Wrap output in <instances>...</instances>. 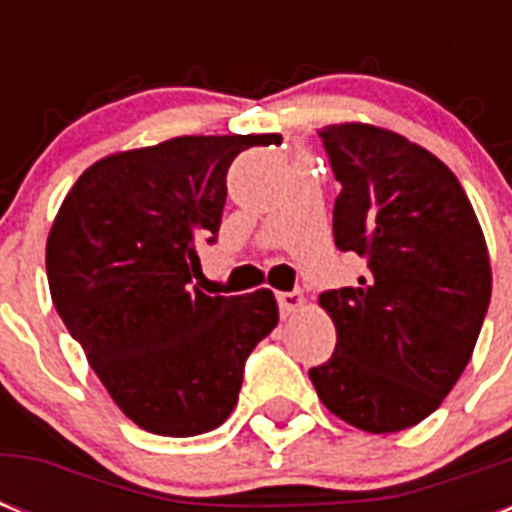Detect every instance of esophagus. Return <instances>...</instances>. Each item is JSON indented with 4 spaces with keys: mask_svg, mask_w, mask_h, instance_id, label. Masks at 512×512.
<instances>
[{
    "mask_svg": "<svg viewBox=\"0 0 512 512\" xmlns=\"http://www.w3.org/2000/svg\"><path fill=\"white\" fill-rule=\"evenodd\" d=\"M276 300H279L281 316H284V319H287V316H292L297 308H303L305 305L303 292H279V295H276Z\"/></svg>",
    "mask_w": 512,
    "mask_h": 512,
    "instance_id": "34e87169",
    "label": "esophagus"
}]
</instances>
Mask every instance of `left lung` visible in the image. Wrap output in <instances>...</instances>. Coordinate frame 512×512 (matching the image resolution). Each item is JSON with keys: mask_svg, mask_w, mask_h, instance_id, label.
Here are the masks:
<instances>
[{"mask_svg": "<svg viewBox=\"0 0 512 512\" xmlns=\"http://www.w3.org/2000/svg\"><path fill=\"white\" fill-rule=\"evenodd\" d=\"M342 185L332 231L366 260L356 287L321 292L335 353L311 382L329 412L398 433L441 406L492 300V265L468 193L441 159L372 124L319 130Z\"/></svg>", "mask_w": 512, "mask_h": 512, "instance_id": "obj_1", "label": "left lung"}]
</instances>
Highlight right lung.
<instances>
[{"mask_svg": "<svg viewBox=\"0 0 512 512\" xmlns=\"http://www.w3.org/2000/svg\"><path fill=\"white\" fill-rule=\"evenodd\" d=\"M279 135H185L100 159L58 209L47 239L55 311L116 406L156 436L228 420L247 356L279 324L271 289L204 295L196 241L217 239L225 175Z\"/></svg>", "mask_w": 512, "mask_h": 512, "instance_id": "1", "label": "right lung"}]
</instances>
